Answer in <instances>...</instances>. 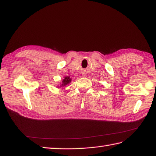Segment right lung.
Listing matches in <instances>:
<instances>
[{
	"mask_svg": "<svg viewBox=\"0 0 156 156\" xmlns=\"http://www.w3.org/2000/svg\"><path fill=\"white\" fill-rule=\"evenodd\" d=\"M71 80H72V79H71L70 78H69V76H66V77H65V78H64V80H62V84H61L60 87H64V86L67 85L68 84H69V82H71Z\"/></svg>",
	"mask_w": 156,
	"mask_h": 156,
	"instance_id": "right-lung-1",
	"label": "right lung"
}]
</instances>
